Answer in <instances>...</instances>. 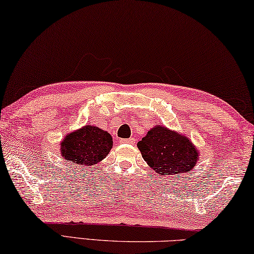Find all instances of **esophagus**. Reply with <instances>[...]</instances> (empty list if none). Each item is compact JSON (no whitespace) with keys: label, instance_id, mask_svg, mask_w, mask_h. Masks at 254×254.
<instances>
[{"label":"esophagus","instance_id":"1","mask_svg":"<svg viewBox=\"0 0 254 254\" xmlns=\"http://www.w3.org/2000/svg\"><path fill=\"white\" fill-rule=\"evenodd\" d=\"M120 143L123 144H135V138H127V139H122Z\"/></svg>","mask_w":254,"mask_h":254}]
</instances>
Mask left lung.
<instances>
[{"label":"left lung","instance_id":"obj_1","mask_svg":"<svg viewBox=\"0 0 254 254\" xmlns=\"http://www.w3.org/2000/svg\"><path fill=\"white\" fill-rule=\"evenodd\" d=\"M137 146L145 162L161 176L187 173L198 161V149L191 140L164 126L149 129Z\"/></svg>","mask_w":254,"mask_h":254}]
</instances>
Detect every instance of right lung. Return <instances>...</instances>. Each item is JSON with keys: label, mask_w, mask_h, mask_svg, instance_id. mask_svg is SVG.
Here are the masks:
<instances>
[{"label": "right lung", "mask_w": 254, "mask_h": 254, "mask_svg": "<svg viewBox=\"0 0 254 254\" xmlns=\"http://www.w3.org/2000/svg\"><path fill=\"white\" fill-rule=\"evenodd\" d=\"M112 137L92 125L69 132L61 143V154L66 161L78 165H94L109 154Z\"/></svg>", "instance_id": "right-lung-1"}]
</instances>
